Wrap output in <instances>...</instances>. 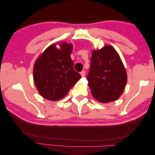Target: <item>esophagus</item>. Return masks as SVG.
Returning a JSON list of instances; mask_svg holds the SVG:
<instances>
[{
    "label": "esophagus",
    "mask_w": 155,
    "mask_h": 155,
    "mask_svg": "<svg viewBox=\"0 0 155 155\" xmlns=\"http://www.w3.org/2000/svg\"><path fill=\"white\" fill-rule=\"evenodd\" d=\"M80 75H81V76H82V77H84V76L85 75V71H81L80 72Z\"/></svg>",
    "instance_id": "esophagus-1"
}]
</instances>
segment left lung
I'll list each match as a JSON object with an SVG mask.
<instances>
[{
  "instance_id": "1",
  "label": "left lung",
  "mask_w": 155,
  "mask_h": 155,
  "mask_svg": "<svg viewBox=\"0 0 155 155\" xmlns=\"http://www.w3.org/2000/svg\"><path fill=\"white\" fill-rule=\"evenodd\" d=\"M87 78L93 96L103 103L117 100L127 82L126 71L120 55L110 45L93 51Z\"/></svg>"
}]
</instances>
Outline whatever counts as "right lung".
Masks as SVG:
<instances>
[{"label": "right lung", "instance_id": "obj_1", "mask_svg": "<svg viewBox=\"0 0 155 155\" xmlns=\"http://www.w3.org/2000/svg\"><path fill=\"white\" fill-rule=\"evenodd\" d=\"M58 49L51 45L35 61L34 80L40 95L51 101L59 100L81 78L71 58L73 46L62 42Z\"/></svg>", "mask_w": 155, "mask_h": 155}]
</instances>
